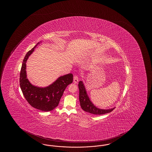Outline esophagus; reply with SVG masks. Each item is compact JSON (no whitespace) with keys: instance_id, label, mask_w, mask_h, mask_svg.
I'll return each instance as SVG.
<instances>
[{"instance_id":"esophagus-1","label":"esophagus","mask_w":152,"mask_h":152,"mask_svg":"<svg viewBox=\"0 0 152 152\" xmlns=\"http://www.w3.org/2000/svg\"><path fill=\"white\" fill-rule=\"evenodd\" d=\"M74 80V83L75 84H77L78 81H79V77H78L77 75H75L74 76V80Z\"/></svg>"}]
</instances>
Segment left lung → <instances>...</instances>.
<instances>
[{
    "label": "left lung",
    "instance_id": "obj_1",
    "mask_svg": "<svg viewBox=\"0 0 152 152\" xmlns=\"http://www.w3.org/2000/svg\"><path fill=\"white\" fill-rule=\"evenodd\" d=\"M78 86L79 89V101L81 107L85 111L94 115H103L110 113L115 109V107L110 109H101L98 108L91 102L82 81L79 82Z\"/></svg>",
    "mask_w": 152,
    "mask_h": 152
}]
</instances>
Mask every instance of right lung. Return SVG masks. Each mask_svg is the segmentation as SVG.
<instances>
[{
    "label": "right lung",
    "mask_w": 152,
    "mask_h": 152,
    "mask_svg": "<svg viewBox=\"0 0 152 152\" xmlns=\"http://www.w3.org/2000/svg\"><path fill=\"white\" fill-rule=\"evenodd\" d=\"M39 42L26 53L20 72V87L29 104L43 111H50L58 106L64 92L73 80L72 73L60 77L48 86L39 87L32 85L26 77V62Z\"/></svg>",
    "instance_id": "1"
}]
</instances>
